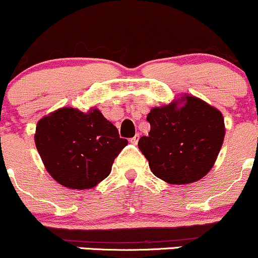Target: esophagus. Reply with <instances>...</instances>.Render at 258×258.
Wrapping results in <instances>:
<instances>
[{"instance_id":"1","label":"esophagus","mask_w":258,"mask_h":258,"mask_svg":"<svg viewBox=\"0 0 258 258\" xmlns=\"http://www.w3.org/2000/svg\"><path fill=\"white\" fill-rule=\"evenodd\" d=\"M138 139H139V135L137 133V135H136L135 137H132L131 139H130V142H131L132 144H137L138 143Z\"/></svg>"}]
</instances>
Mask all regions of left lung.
<instances>
[{"label": "left lung", "mask_w": 258, "mask_h": 258, "mask_svg": "<svg viewBox=\"0 0 258 258\" xmlns=\"http://www.w3.org/2000/svg\"><path fill=\"white\" fill-rule=\"evenodd\" d=\"M150 132L138 142L152 172L170 184L197 182L214 166L224 138L221 111L199 98L186 96L154 108L147 116Z\"/></svg>", "instance_id": "left-lung-1"}]
</instances>
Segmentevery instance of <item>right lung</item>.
<instances>
[{
    "label": "right lung",
    "instance_id": "right-lung-1",
    "mask_svg": "<svg viewBox=\"0 0 258 258\" xmlns=\"http://www.w3.org/2000/svg\"><path fill=\"white\" fill-rule=\"evenodd\" d=\"M98 109L63 108L37 122L35 144L49 174L70 189H88L110 173L127 146Z\"/></svg>",
    "mask_w": 258,
    "mask_h": 258
}]
</instances>
